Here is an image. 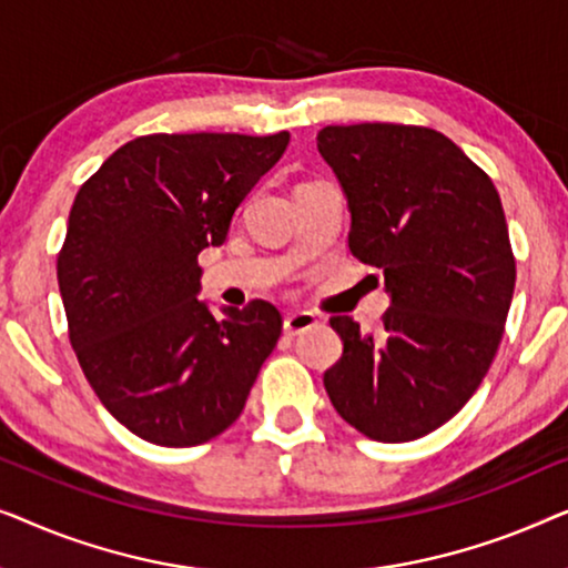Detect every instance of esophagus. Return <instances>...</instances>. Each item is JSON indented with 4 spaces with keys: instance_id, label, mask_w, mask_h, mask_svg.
<instances>
[{
    "instance_id": "34e87169",
    "label": "esophagus",
    "mask_w": 568,
    "mask_h": 568,
    "mask_svg": "<svg viewBox=\"0 0 568 568\" xmlns=\"http://www.w3.org/2000/svg\"><path fill=\"white\" fill-rule=\"evenodd\" d=\"M315 325H317V315L307 313V310H300V313H290L284 317L286 336H300V333L315 328Z\"/></svg>"
}]
</instances>
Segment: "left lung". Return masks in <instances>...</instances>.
<instances>
[{
  "mask_svg": "<svg viewBox=\"0 0 568 568\" xmlns=\"http://www.w3.org/2000/svg\"><path fill=\"white\" fill-rule=\"evenodd\" d=\"M352 230L348 251L385 276L377 333L331 317L344 354L323 375L341 418L377 442L447 424L491 367L515 294V255L491 178L434 129L317 131Z\"/></svg>",
  "mask_w": 568,
  "mask_h": 568,
  "instance_id": "left-lung-1",
  "label": "left lung"
}]
</instances>
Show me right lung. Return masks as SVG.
Wrapping results in <instances>:
<instances>
[{
  "instance_id": "obj_1",
  "label": "right lung",
  "mask_w": 568,
  "mask_h": 568,
  "mask_svg": "<svg viewBox=\"0 0 568 568\" xmlns=\"http://www.w3.org/2000/svg\"><path fill=\"white\" fill-rule=\"evenodd\" d=\"M286 144V131L139 136L77 193L57 261L69 341L100 403L152 445L227 429L282 336L263 300L214 317L199 300V253L227 240Z\"/></svg>"
}]
</instances>
